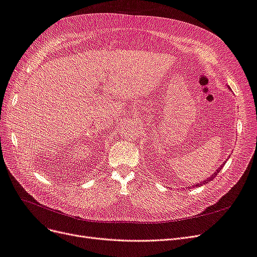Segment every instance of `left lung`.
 Returning <instances> with one entry per match:
<instances>
[{
  "label": "left lung",
  "mask_w": 257,
  "mask_h": 257,
  "mask_svg": "<svg viewBox=\"0 0 257 257\" xmlns=\"http://www.w3.org/2000/svg\"><path fill=\"white\" fill-rule=\"evenodd\" d=\"M223 165H224V163H223V164L219 167V168H217L216 169V172H214V174L211 176V177H209V178H207L206 179V180L205 181H201V182H199L198 184H196V185H193V188H194V186H199V185H203V184H205V183H208V182H210V181H211L212 180V179H214V177L217 175V174H219L220 173V170L222 169V167H223ZM190 188H191V186H190Z\"/></svg>",
  "instance_id": "obj_1"
}]
</instances>
